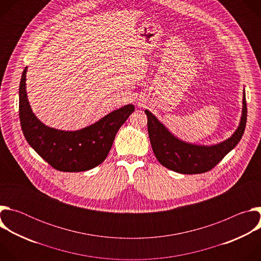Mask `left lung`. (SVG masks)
Segmentation results:
<instances>
[{"instance_id": "8db88e82", "label": "left lung", "mask_w": 261, "mask_h": 261, "mask_svg": "<svg viewBox=\"0 0 261 261\" xmlns=\"http://www.w3.org/2000/svg\"><path fill=\"white\" fill-rule=\"evenodd\" d=\"M147 117V132L157 160L166 168L184 174L203 173L215 167L242 139L247 122L246 93L243 92V109L239 127L226 140L213 145H198L175 137L152 113Z\"/></svg>"}]
</instances>
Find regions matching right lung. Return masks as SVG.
<instances>
[{
  "label": "right lung",
  "mask_w": 261,
  "mask_h": 261,
  "mask_svg": "<svg viewBox=\"0 0 261 261\" xmlns=\"http://www.w3.org/2000/svg\"><path fill=\"white\" fill-rule=\"evenodd\" d=\"M24 68L19 84V120L22 133L35 152L55 169L65 172L90 170L107 157L116 134L134 111L128 104L111 111L98 122L76 131H65L43 124L29 103Z\"/></svg>",
  "instance_id": "right-lung-1"
}]
</instances>
